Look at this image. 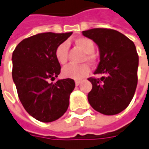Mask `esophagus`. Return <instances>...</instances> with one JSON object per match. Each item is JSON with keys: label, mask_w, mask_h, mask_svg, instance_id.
<instances>
[{"label": "esophagus", "mask_w": 149, "mask_h": 149, "mask_svg": "<svg viewBox=\"0 0 149 149\" xmlns=\"http://www.w3.org/2000/svg\"><path fill=\"white\" fill-rule=\"evenodd\" d=\"M81 82V81H78V80H77V81H75V84H76V86H79Z\"/></svg>", "instance_id": "1"}]
</instances>
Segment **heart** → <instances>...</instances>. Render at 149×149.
Masks as SVG:
<instances>
[{"label": "heart", "instance_id": "heart-1", "mask_svg": "<svg viewBox=\"0 0 149 149\" xmlns=\"http://www.w3.org/2000/svg\"><path fill=\"white\" fill-rule=\"evenodd\" d=\"M76 45L87 53L84 56V60L93 62L94 61V56L93 52L95 50V44L93 40L87 37H81L76 40ZM68 45L67 42L60 44L55 51V56L56 61L60 64L64 65L68 62ZM90 72V68L87 64L73 65L70 64L62 68V75L65 78H70L73 80H81L87 77Z\"/></svg>", "mask_w": 149, "mask_h": 149}]
</instances>
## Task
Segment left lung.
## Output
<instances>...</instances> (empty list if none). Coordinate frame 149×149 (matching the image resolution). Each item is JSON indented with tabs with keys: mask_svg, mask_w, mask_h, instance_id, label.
Masks as SVG:
<instances>
[{
	"mask_svg": "<svg viewBox=\"0 0 149 149\" xmlns=\"http://www.w3.org/2000/svg\"><path fill=\"white\" fill-rule=\"evenodd\" d=\"M82 35L98 47L100 62L90 77L93 88L87 99L94 110L104 115H115L126 108L132 101L138 84L139 56L136 47L121 32L107 28L83 31Z\"/></svg>",
	"mask_w": 149,
	"mask_h": 149,
	"instance_id": "obj_1",
	"label": "left lung"
}]
</instances>
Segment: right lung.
<instances>
[{
  "label": "right lung",
  "instance_id": "1",
  "mask_svg": "<svg viewBox=\"0 0 149 149\" xmlns=\"http://www.w3.org/2000/svg\"><path fill=\"white\" fill-rule=\"evenodd\" d=\"M72 32L39 33L20 42L12 53V78L19 99L31 117L50 123L62 117L69 106L75 81L67 78L49 83L60 74L55 51Z\"/></svg>",
  "mask_w": 149,
  "mask_h": 149
}]
</instances>
